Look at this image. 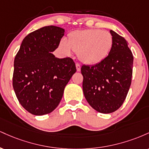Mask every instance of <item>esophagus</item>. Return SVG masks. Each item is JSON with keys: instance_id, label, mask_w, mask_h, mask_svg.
I'll use <instances>...</instances> for the list:
<instances>
[{"instance_id": "esophagus-1", "label": "esophagus", "mask_w": 149, "mask_h": 149, "mask_svg": "<svg viewBox=\"0 0 149 149\" xmlns=\"http://www.w3.org/2000/svg\"><path fill=\"white\" fill-rule=\"evenodd\" d=\"M76 67L77 71H80V68H81V66H80V65L78 64V63H76Z\"/></svg>"}]
</instances>
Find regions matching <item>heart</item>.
Instances as JSON below:
<instances>
[{
  "label": "heart",
  "mask_w": 149,
  "mask_h": 149,
  "mask_svg": "<svg viewBox=\"0 0 149 149\" xmlns=\"http://www.w3.org/2000/svg\"><path fill=\"white\" fill-rule=\"evenodd\" d=\"M113 36L107 31L85 29L75 31L68 35L66 41L61 40L58 48L63 54L70 56L72 50L86 64H100L108 57L112 49Z\"/></svg>",
  "instance_id": "1"
}]
</instances>
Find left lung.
<instances>
[{
  "mask_svg": "<svg viewBox=\"0 0 149 149\" xmlns=\"http://www.w3.org/2000/svg\"><path fill=\"white\" fill-rule=\"evenodd\" d=\"M113 43L103 61L83 65V90L87 102L97 111L111 113L123 104L131 85L133 55L123 37L113 31Z\"/></svg>",
  "mask_w": 149,
  "mask_h": 149,
  "instance_id": "left-lung-1",
  "label": "left lung"
}]
</instances>
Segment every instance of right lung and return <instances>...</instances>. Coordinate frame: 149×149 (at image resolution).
I'll return each mask as SVG.
<instances>
[{
	"mask_svg": "<svg viewBox=\"0 0 149 149\" xmlns=\"http://www.w3.org/2000/svg\"><path fill=\"white\" fill-rule=\"evenodd\" d=\"M65 30L47 26L27 35L14 61L13 85L21 105L30 113L42 116L59 105L66 85L76 73L69 57H55Z\"/></svg>",
	"mask_w": 149,
	"mask_h": 149,
	"instance_id": "right-lung-1",
	"label": "right lung"
}]
</instances>
